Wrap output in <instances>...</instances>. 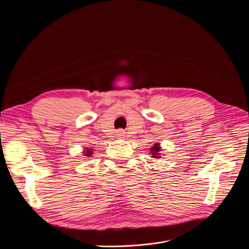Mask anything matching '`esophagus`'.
Wrapping results in <instances>:
<instances>
[{"mask_svg": "<svg viewBox=\"0 0 249 249\" xmlns=\"http://www.w3.org/2000/svg\"><path fill=\"white\" fill-rule=\"evenodd\" d=\"M117 133H118L117 135H118V136H119V137H123V136H124V132L122 131V130H119V131H118Z\"/></svg>", "mask_w": 249, "mask_h": 249, "instance_id": "34e87169", "label": "esophagus"}]
</instances>
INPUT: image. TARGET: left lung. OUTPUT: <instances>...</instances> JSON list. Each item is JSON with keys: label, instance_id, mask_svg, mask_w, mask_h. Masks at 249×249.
<instances>
[{"label": "left lung", "instance_id": "obj_1", "mask_svg": "<svg viewBox=\"0 0 249 249\" xmlns=\"http://www.w3.org/2000/svg\"><path fill=\"white\" fill-rule=\"evenodd\" d=\"M150 151L152 153V156L151 158L153 159H160V144L159 143H155V144H153V146L150 148Z\"/></svg>", "mask_w": 249, "mask_h": 249}]
</instances>
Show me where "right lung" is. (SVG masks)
Returning <instances> with one entry per match:
<instances>
[{
  "label": "right lung",
  "mask_w": 249,
  "mask_h": 249,
  "mask_svg": "<svg viewBox=\"0 0 249 249\" xmlns=\"http://www.w3.org/2000/svg\"><path fill=\"white\" fill-rule=\"evenodd\" d=\"M91 151H93V150L87 148V150H85V155H86V156H90V155H91V153H93Z\"/></svg>",
  "instance_id": "add662e5"
}]
</instances>
